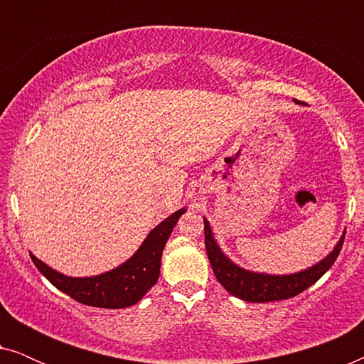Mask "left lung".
<instances>
[{
	"instance_id": "left-lung-1",
	"label": "left lung",
	"mask_w": 364,
	"mask_h": 364,
	"mask_svg": "<svg viewBox=\"0 0 364 364\" xmlns=\"http://www.w3.org/2000/svg\"><path fill=\"white\" fill-rule=\"evenodd\" d=\"M298 102V101H295ZM203 230H205V248L208 260H210L212 270L215 273L220 285L230 293V295L240 298L243 301L250 303H267L277 300H287V298L296 296L298 293L305 291L308 287L325 275L330 267L340 255V250L345 240V233L336 243L331 253L320 260L315 265L291 275H267V273L248 272L245 268L233 263L225 253L217 245L213 238L210 223L203 217Z\"/></svg>"
}]
</instances>
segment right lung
I'll use <instances>...</instances> for the list:
<instances>
[{
  "label": "right lung",
  "instance_id": "add662e5",
  "mask_svg": "<svg viewBox=\"0 0 364 364\" xmlns=\"http://www.w3.org/2000/svg\"><path fill=\"white\" fill-rule=\"evenodd\" d=\"M183 212L186 208H181L171 217H167L166 220H162L156 228H152L139 250L127 262L111 272L96 277H66L53 270L33 253L29 255L38 270L58 290L66 293L82 305L112 308V310L127 308L142 300V296L156 285L159 273H161L162 250Z\"/></svg>",
  "mask_w": 364,
  "mask_h": 364
}]
</instances>
